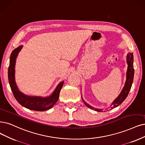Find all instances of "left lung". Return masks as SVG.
Returning a JSON list of instances; mask_svg holds the SVG:
<instances>
[{
	"mask_svg": "<svg viewBox=\"0 0 145 145\" xmlns=\"http://www.w3.org/2000/svg\"><path fill=\"white\" fill-rule=\"evenodd\" d=\"M127 70L126 72V81L124 84V86L123 87L122 91H121L120 94L118 95V96L114 100L113 102H112L109 107L108 108L109 109H113L117 106L120 105L124 100L127 97V95L129 93L130 90L131 89V85L133 81V78H134V73H135V70H134L133 67V53L128 54L127 55ZM82 99L84 101V104L86 105L88 108L90 109H93L94 110L97 112H103V109H97L95 108L92 106H90L89 104H88L86 101H85L83 98L82 96L81 95ZM105 112V111H104Z\"/></svg>",
	"mask_w": 145,
	"mask_h": 145,
	"instance_id": "1",
	"label": "left lung"
}]
</instances>
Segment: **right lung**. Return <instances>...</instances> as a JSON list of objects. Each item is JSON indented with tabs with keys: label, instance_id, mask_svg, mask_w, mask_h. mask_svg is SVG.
<instances>
[{
	"label": "right lung",
	"instance_id": "add662e5",
	"mask_svg": "<svg viewBox=\"0 0 145 145\" xmlns=\"http://www.w3.org/2000/svg\"><path fill=\"white\" fill-rule=\"evenodd\" d=\"M23 46V45H20L15 48L12 51L10 56L9 66L8 68V80L10 88H11L15 99L24 108L36 111L47 110L52 108L57 103L64 81L58 84L54 91L50 95L45 97H40V96H30L25 95L20 91L15 82V68L16 59H17L18 54L22 49Z\"/></svg>",
	"mask_w": 145,
	"mask_h": 145
}]
</instances>
